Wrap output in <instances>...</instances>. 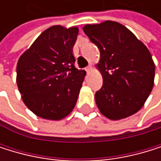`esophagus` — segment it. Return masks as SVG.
<instances>
[{"label":"esophagus","instance_id":"34e87169","mask_svg":"<svg viewBox=\"0 0 161 161\" xmlns=\"http://www.w3.org/2000/svg\"><path fill=\"white\" fill-rule=\"evenodd\" d=\"M91 70H92V66H91V65H89V66L86 67V71H87V73H89Z\"/></svg>","mask_w":161,"mask_h":161}]
</instances>
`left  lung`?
I'll return each instance as SVG.
<instances>
[{"instance_id": "1", "label": "left lung", "mask_w": 161, "mask_h": 161, "mask_svg": "<svg viewBox=\"0 0 161 161\" xmlns=\"http://www.w3.org/2000/svg\"><path fill=\"white\" fill-rule=\"evenodd\" d=\"M83 31L100 52L97 67L103 84L95 96L99 111L110 120L135 114L153 86L154 64L150 51L120 23L86 25Z\"/></svg>"}]
</instances>
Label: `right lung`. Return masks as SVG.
Returning <instances> with one entry per match:
<instances>
[{
    "label": "right lung",
    "instance_id": "add662e5",
    "mask_svg": "<svg viewBox=\"0 0 161 161\" xmlns=\"http://www.w3.org/2000/svg\"><path fill=\"white\" fill-rule=\"evenodd\" d=\"M78 28L45 30L17 64V86L27 107L38 117L62 120L74 108L86 72L74 66Z\"/></svg>",
    "mask_w": 161,
    "mask_h": 161
}]
</instances>
